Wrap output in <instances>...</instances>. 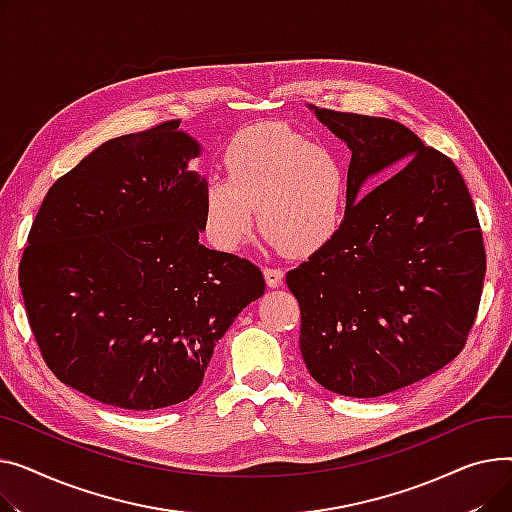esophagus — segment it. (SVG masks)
I'll return each instance as SVG.
<instances>
[{
  "instance_id": "1",
  "label": "esophagus",
  "mask_w": 512,
  "mask_h": 512,
  "mask_svg": "<svg viewBox=\"0 0 512 512\" xmlns=\"http://www.w3.org/2000/svg\"><path fill=\"white\" fill-rule=\"evenodd\" d=\"M283 277H285V273L281 268H264V281H266V285L270 287V289H275V287H279L281 283H283Z\"/></svg>"
}]
</instances>
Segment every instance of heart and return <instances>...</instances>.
Returning <instances> with one entry per match:
<instances>
[{
  "label": "heart",
  "instance_id": "heart-1",
  "mask_svg": "<svg viewBox=\"0 0 512 512\" xmlns=\"http://www.w3.org/2000/svg\"><path fill=\"white\" fill-rule=\"evenodd\" d=\"M227 177L210 175L202 194L208 242L223 252L244 246L256 221L268 242L304 256L335 235L349 190L343 157L281 124L239 132L225 150Z\"/></svg>",
  "mask_w": 512,
  "mask_h": 512
}]
</instances>
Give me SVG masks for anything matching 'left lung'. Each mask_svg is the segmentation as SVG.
<instances>
[{"label": "left lung", "mask_w": 512, "mask_h": 512, "mask_svg": "<svg viewBox=\"0 0 512 512\" xmlns=\"http://www.w3.org/2000/svg\"><path fill=\"white\" fill-rule=\"evenodd\" d=\"M308 109L347 144L351 163L341 227L287 273L302 310L299 351L326 390L372 399L438 372L465 347L486 275L482 229L455 163L409 128Z\"/></svg>", "instance_id": "1"}]
</instances>
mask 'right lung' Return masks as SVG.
Returning <instances> with one entry per match:
<instances>
[{
  "label": "right lung",
  "instance_id": "obj_1",
  "mask_svg": "<svg viewBox=\"0 0 512 512\" xmlns=\"http://www.w3.org/2000/svg\"><path fill=\"white\" fill-rule=\"evenodd\" d=\"M202 146L179 122L107 140L49 188L20 289L51 372L105 405L190 399L237 314L264 293L250 260L198 242Z\"/></svg>",
  "mask_w": 512,
  "mask_h": 512
}]
</instances>
